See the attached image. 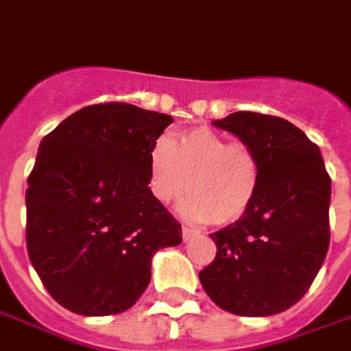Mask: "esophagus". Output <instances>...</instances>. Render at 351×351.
<instances>
[{"label": "esophagus", "mask_w": 351, "mask_h": 351, "mask_svg": "<svg viewBox=\"0 0 351 351\" xmlns=\"http://www.w3.org/2000/svg\"><path fill=\"white\" fill-rule=\"evenodd\" d=\"M198 234H200L198 230H192V228H186V226L182 228V239H184V241H191V239H194Z\"/></svg>", "instance_id": "obj_1"}]
</instances>
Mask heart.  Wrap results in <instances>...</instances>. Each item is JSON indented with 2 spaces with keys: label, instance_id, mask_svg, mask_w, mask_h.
<instances>
[{
  "label": "heart",
  "instance_id": "obj_1",
  "mask_svg": "<svg viewBox=\"0 0 351 351\" xmlns=\"http://www.w3.org/2000/svg\"><path fill=\"white\" fill-rule=\"evenodd\" d=\"M149 191L160 204L176 202L186 189L191 196L180 212L194 221L228 226L255 202L261 169L252 149L230 143L208 128L159 137L149 149Z\"/></svg>",
  "mask_w": 351,
  "mask_h": 351
}]
</instances>
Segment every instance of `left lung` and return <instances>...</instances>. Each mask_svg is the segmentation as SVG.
Segmentation results:
<instances>
[{"label":"left lung","mask_w":351,"mask_h":351,"mask_svg":"<svg viewBox=\"0 0 351 351\" xmlns=\"http://www.w3.org/2000/svg\"><path fill=\"white\" fill-rule=\"evenodd\" d=\"M255 153L253 206L214 232L216 259L200 271L206 295L237 316H271L304 297L330 245V176L320 149L275 115L236 112L212 121Z\"/></svg>","instance_id":"1"}]
</instances>
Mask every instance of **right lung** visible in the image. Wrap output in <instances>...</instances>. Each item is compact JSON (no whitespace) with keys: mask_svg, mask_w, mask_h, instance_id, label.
Returning a JSON list of instances; mask_svg holds the SVG:
<instances>
[{"mask_svg":"<svg viewBox=\"0 0 351 351\" xmlns=\"http://www.w3.org/2000/svg\"><path fill=\"white\" fill-rule=\"evenodd\" d=\"M171 123L115 101L86 106L43 137L25 194L27 252L64 308L128 311L149 287L153 255L182 241L149 191V149Z\"/></svg>","mask_w":351,"mask_h":351,"instance_id":"1","label":"right lung"}]
</instances>
